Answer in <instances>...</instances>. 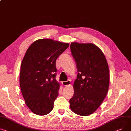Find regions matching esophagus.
Masks as SVG:
<instances>
[{
    "label": "esophagus",
    "mask_w": 131,
    "mask_h": 131,
    "mask_svg": "<svg viewBox=\"0 0 131 131\" xmlns=\"http://www.w3.org/2000/svg\"><path fill=\"white\" fill-rule=\"evenodd\" d=\"M62 84L64 86H68L71 85V81H65V82H62Z\"/></svg>",
    "instance_id": "esophagus-1"
}]
</instances>
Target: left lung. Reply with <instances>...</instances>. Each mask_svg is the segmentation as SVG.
Masks as SVG:
<instances>
[{
	"label": "left lung",
	"instance_id": "8db88e82",
	"mask_svg": "<svg viewBox=\"0 0 131 131\" xmlns=\"http://www.w3.org/2000/svg\"><path fill=\"white\" fill-rule=\"evenodd\" d=\"M70 47L78 73L70 107L77 115L88 116L96 111L107 94L108 64L102 51L93 43L73 42Z\"/></svg>",
	"mask_w": 131,
	"mask_h": 131
}]
</instances>
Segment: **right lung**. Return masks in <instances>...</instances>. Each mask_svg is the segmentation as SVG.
Returning a JSON list of instances; mask_svg holds the SVG:
<instances>
[{
    "mask_svg": "<svg viewBox=\"0 0 131 131\" xmlns=\"http://www.w3.org/2000/svg\"><path fill=\"white\" fill-rule=\"evenodd\" d=\"M68 43L40 39L28 47L20 67L19 83L25 103L34 114L45 115L54 107L59 84L56 80V61Z\"/></svg>",
    "mask_w": 131,
    "mask_h": 131,
    "instance_id": "obj_1",
    "label": "right lung"
}]
</instances>
